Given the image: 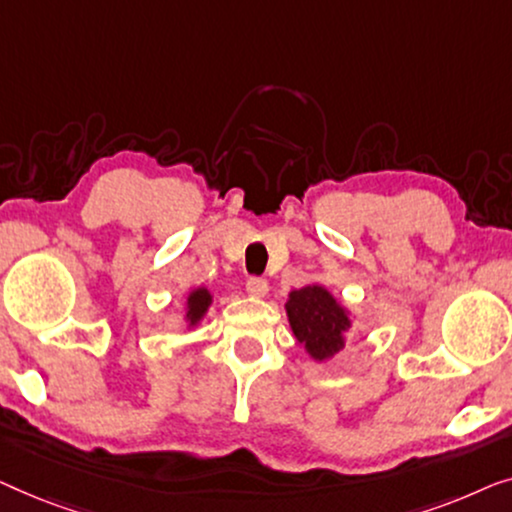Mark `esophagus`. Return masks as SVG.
<instances>
[{"label":"esophagus","instance_id":"34e87169","mask_svg":"<svg viewBox=\"0 0 512 512\" xmlns=\"http://www.w3.org/2000/svg\"><path fill=\"white\" fill-rule=\"evenodd\" d=\"M246 290H248L250 297H264V294L269 292V283H266L264 278L253 276V278L246 280Z\"/></svg>","mask_w":512,"mask_h":512}]
</instances>
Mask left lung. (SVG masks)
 <instances>
[{
  "label": "left lung",
  "mask_w": 512,
  "mask_h": 512,
  "mask_svg": "<svg viewBox=\"0 0 512 512\" xmlns=\"http://www.w3.org/2000/svg\"><path fill=\"white\" fill-rule=\"evenodd\" d=\"M285 308L294 336L315 359H327L343 348V331L350 327V320L325 287L294 290Z\"/></svg>",
  "instance_id": "8db88e82"
}]
</instances>
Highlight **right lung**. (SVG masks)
<instances>
[{
    "label": "right lung",
    "instance_id": "obj_1",
    "mask_svg": "<svg viewBox=\"0 0 512 512\" xmlns=\"http://www.w3.org/2000/svg\"><path fill=\"white\" fill-rule=\"evenodd\" d=\"M208 306H211V294L199 287V290H194L190 294V299H187V318H190V322L201 320V315L206 313Z\"/></svg>",
    "mask_w": 512,
    "mask_h": 512
}]
</instances>
